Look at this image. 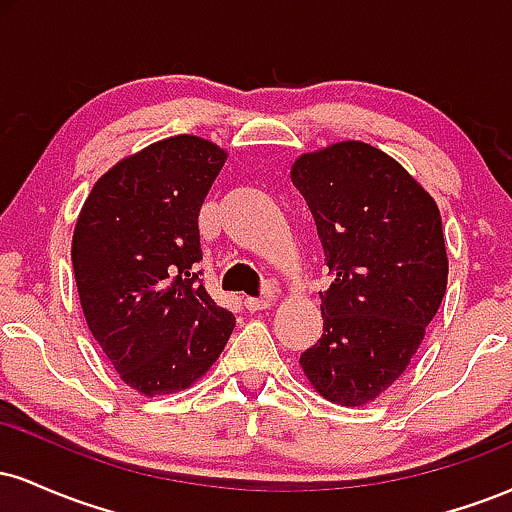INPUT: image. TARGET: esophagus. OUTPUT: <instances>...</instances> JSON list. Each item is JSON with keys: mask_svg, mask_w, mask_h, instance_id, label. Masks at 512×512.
I'll use <instances>...</instances> for the list:
<instances>
[{"mask_svg": "<svg viewBox=\"0 0 512 512\" xmlns=\"http://www.w3.org/2000/svg\"><path fill=\"white\" fill-rule=\"evenodd\" d=\"M274 305V293L267 291L264 296L260 298H245V308L250 310V313H257V310H267Z\"/></svg>", "mask_w": 512, "mask_h": 512, "instance_id": "obj_1", "label": "esophagus"}]
</instances>
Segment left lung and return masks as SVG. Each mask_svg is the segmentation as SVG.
Segmentation results:
<instances>
[{
	"instance_id": "obj_1",
	"label": "left lung",
	"mask_w": 512,
	"mask_h": 512,
	"mask_svg": "<svg viewBox=\"0 0 512 512\" xmlns=\"http://www.w3.org/2000/svg\"><path fill=\"white\" fill-rule=\"evenodd\" d=\"M332 284L322 337L301 354L308 383L342 407L385 392L424 342L448 286L438 204L392 156L337 142L296 158Z\"/></svg>"
}]
</instances>
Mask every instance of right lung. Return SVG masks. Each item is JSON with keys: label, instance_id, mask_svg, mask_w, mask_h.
<instances>
[{"label": "right lung", "instance_id": "right-lung-1", "mask_svg": "<svg viewBox=\"0 0 512 512\" xmlns=\"http://www.w3.org/2000/svg\"><path fill=\"white\" fill-rule=\"evenodd\" d=\"M228 154L195 134L122 158L93 185L72 264L93 339L139 395L197 383L236 327L199 284L197 216Z\"/></svg>", "mask_w": 512, "mask_h": 512}]
</instances>
